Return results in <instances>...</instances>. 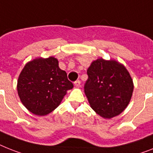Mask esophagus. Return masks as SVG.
Masks as SVG:
<instances>
[{"label": "esophagus", "instance_id": "1", "mask_svg": "<svg viewBox=\"0 0 153 153\" xmlns=\"http://www.w3.org/2000/svg\"><path fill=\"white\" fill-rule=\"evenodd\" d=\"M74 85H75L76 88H79L80 87V81L79 80H76L74 82Z\"/></svg>", "mask_w": 153, "mask_h": 153}]
</instances>
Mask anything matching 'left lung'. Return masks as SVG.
<instances>
[{
    "mask_svg": "<svg viewBox=\"0 0 153 153\" xmlns=\"http://www.w3.org/2000/svg\"><path fill=\"white\" fill-rule=\"evenodd\" d=\"M84 92L92 109L105 119L120 114L129 104L134 91L133 79L119 62L102 58L91 62Z\"/></svg>",
    "mask_w": 153,
    "mask_h": 153,
    "instance_id": "obj_1",
    "label": "left lung"
}]
</instances>
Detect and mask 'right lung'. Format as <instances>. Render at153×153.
Wrapping results in <instances>:
<instances>
[{
    "instance_id": "add662e5",
    "label": "right lung",
    "mask_w": 153,
    "mask_h": 153,
    "mask_svg": "<svg viewBox=\"0 0 153 153\" xmlns=\"http://www.w3.org/2000/svg\"><path fill=\"white\" fill-rule=\"evenodd\" d=\"M74 88L55 57L36 58L26 63L17 82L23 105L36 116H46L59 106L67 91Z\"/></svg>"
}]
</instances>
